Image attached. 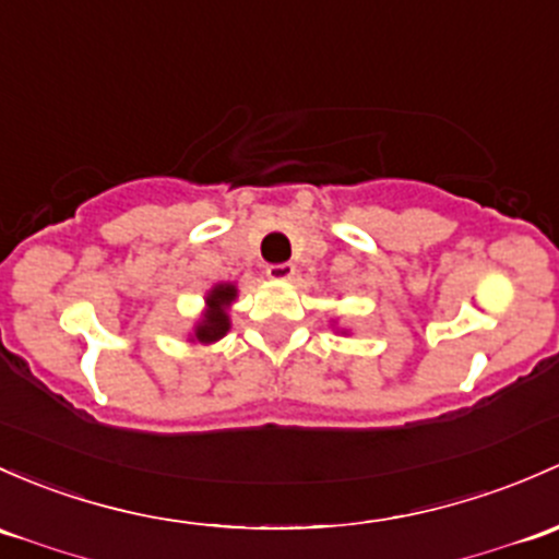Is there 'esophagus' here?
Masks as SVG:
<instances>
[{
	"instance_id": "1",
	"label": "esophagus",
	"mask_w": 559,
	"mask_h": 559,
	"mask_svg": "<svg viewBox=\"0 0 559 559\" xmlns=\"http://www.w3.org/2000/svg\"><path fill=\"white\" fill-rule=\"evenodd\" d=\"M295 264L292 262H281V264H267V270H264V273H267V278H273V281H289L292 275H295Z\"/></svg>"
}]
</instances>
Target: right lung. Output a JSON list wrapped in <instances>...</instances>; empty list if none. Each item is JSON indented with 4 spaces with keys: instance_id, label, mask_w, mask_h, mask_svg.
<instances>
[{
    "instance_id": "right-lung-1",
    "label": "right lung",
    "mask_w": 559,
    "mask_h": 559,
    "mask_svg": "<svg viewBox=\"0 0 559 559\" xmlns=\"http://www.w3.org/2000/svg\"><path fill=\"white\" fill-rule=\"evenodd\" d=\"M235 299V286L233 284H222L216 286L214 292L209 295V313H205V319L198 324L195 329V337L201 340V343H214V340H219L222 334L230 329V319H227V305H230Z\"/></svg>"
}]
</instances>
